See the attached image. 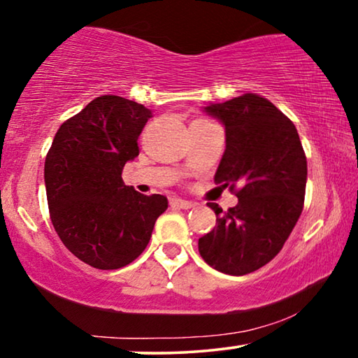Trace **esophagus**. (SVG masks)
<instances>
[{
	"mask_svg": "<svg viewBox=\"0 0 358 358\" xmlns=\"http://www.w3.org/2000/svg\"><path fill=\"white\" fill-rule=\"evenodd\" d=\"M169 203L176 206V208H182V210H189V208H194L196 205L195 201H190V200H184V199H171Z\"/></svg>",
	"mask_w": 358,
	"mask_h": 358,
	"instance_id": "obj_1",
	"label": "esophagus"
}]
</instances>
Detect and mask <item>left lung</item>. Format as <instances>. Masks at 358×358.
Instances as JSON below:
<instances>
[{
  "label": "left lung",
  "mask_w": 358,
  "mask_h": 358,
  "mask_svg": "<svg viewBox=\"0 0 358 358\" xmlns=\"http://www.w3.org/2000/svg\"><path fill=\"white\" fill-rule=\"evenodd\" d=\"M205 111L224 124L226 150L215 182L239 203L216 213L213 231L199 239L203 260L217 271L243 276L281 252L303 210L307 158L297 129L271 101L243 93Z\"/></svg>",
  "instance_id": "obj_1"
}]
</instances>
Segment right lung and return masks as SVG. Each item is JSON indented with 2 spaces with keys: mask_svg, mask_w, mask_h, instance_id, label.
<instances>
[{
  "mask_svg": "<svg viewBox=\"0 0 358 358\" xmlns=\"http://www.w3.org/2000/svg\"><path fill=\"white\" fill-rule=\"evenodd\" d=\"M152 111L116 95L92 100L61 124L45 159L50 217L67 250L98 269L132 263L148 245L164 195H143L122 182L138 155Z\"/></svg>",
  "mask_w": 358,
  "mask_h": 358,
  "instance_id": "obj_1",
  "label": "right lung"
}]
</instances>
